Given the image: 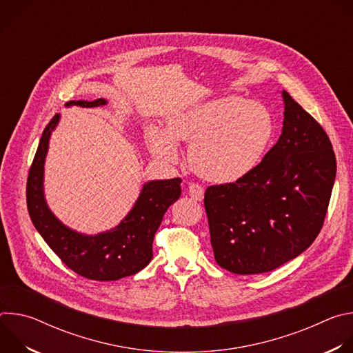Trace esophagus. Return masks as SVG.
<instances>
[{"label":"esophagus","mask_w":353,"mask_h":353,"mask_svg":"<svg viewBox=\"0 0 353 353\" xmlns=\"http://www.w3.org/2000/svg\"><path fill=\"white\" fill-rule=\"evenodd\" d=\"M188 194L195 201H203L204 199V187L196 184V183H191L188 185Z\"/></svg>","instance_id":"esophagus-1"}]
</instances>
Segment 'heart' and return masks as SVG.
Returning a JSON list of instances; mask_svg holds the SVG:
<instances>
[{
    "instance_id": "heart-1",
    "label": "heart",
    "mask_w": 353,
    "mask_h": 353,
    "mask_svg": "<svg viewBox=\"0 0 353 353\" xmlns=\"http://www.w3.org/2000/svg\"><path fill=\"white\" fill-rule=\"evenodd\" d=\"M272 117L260 103L229 96L199 103L169 121V134L150 128V149L159 158L177 159L174 141L190 143L194 172L214 183H233L260 161L272 137Z\"/></svg>"
}]
</instances>
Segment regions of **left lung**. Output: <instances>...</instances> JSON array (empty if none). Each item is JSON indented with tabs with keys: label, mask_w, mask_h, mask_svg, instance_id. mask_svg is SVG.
I'll list each match as a JSON object with an SVG mask.
<instances>
[{
	"label": "left lung",
	"mask_w": 353,
	"mask_h": 353,
	"mask_svg": "<svg viewBox=\"0 0 353 353\" xmlns=\"http://www.w3.org/2000/svg\"><path fill=\"white\" fill-rule=\"evenodd\" d=\"M282 96V134L264 159L205 191L215 260L237 275L270 272L303 253L327 215L336 174L331 141L286 90Z\"/></svg>",
	"instance_id": "left-lung-1"
}]
</instances>
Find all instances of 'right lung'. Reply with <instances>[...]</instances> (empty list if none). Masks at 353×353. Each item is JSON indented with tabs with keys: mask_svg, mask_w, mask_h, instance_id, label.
Here are the masks:
<instances>
[{
	"mask_svg": "<svg viewBox=\"0 0 353 353\" xmlns=\"http://www.w3.org/2000/svg\"><path fill=\"white\" fill-rule=\"evenodd\" d=\"M65 105L99 108L106 105V100H70ZM59 120L60 114H56L46 125L28 176L26 203L36 230L59 259L83 278L105 282L139 272L152 260L155 233L165 212L181 194V179L148 181L134 208L114 229L94 236L77 233L64 226L48 210L43 192L48 139Z\"/></svg>",
	"mask_w": 353,
	"mask_h": 353,
	"instance_id": "obj_1",
	"label": "right lung"
}]
</instances>
